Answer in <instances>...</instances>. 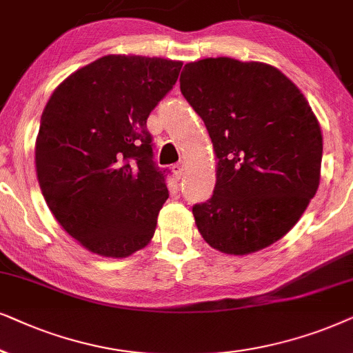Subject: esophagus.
<instances>
[{"label":"esophagus","instance_id":"obj_1","mask_svg":"<svg viewBox=\"0 0 353 353\" xmlns=\"http://www.w3.org/2000/svg\"><path fill=\"white\" fill-rule=\"evenodd\" d=\"M172 172H174V176L177 177V179H181V177L184 176V172H185V164H184V163L174 164V166H172Z\"/></svg>","mask_w":353,"mask_h":353}]
</instances>
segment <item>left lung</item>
I'll return each instance as SVG.
<instances>
[{
	"instance_id": "obj_1",
	"label": "left lung",
	"mask_w": 353,
	"mask_h": 353,
	"mask_svg": "<svg viewBox=\"0 0 353 353\" xmlns=\"http://www.w3.org/2000/svg\"><path fill=\"white\" fill-rule=\"evenodd\" d=\"M179 82L218 161L213 196L192 208L201 237L228 255L270 247L319 185L323 135L307 98L258 61L200 59L184 65Z\"/></svg>"
}]
</instances>
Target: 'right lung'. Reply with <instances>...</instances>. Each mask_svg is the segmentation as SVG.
<instances>
[{"mask_svg":"<svg viewBox=\"0 0 353 353\" xmlns=\"http://www.w3.org/2000/svg\"><path fill=\"white\" fill-rule=\"evenodd\" d=\"M182 63L108 54L56 87L41 114L35 168L69 236L97 255L125 258L152 241L168 200L147 119Z\"/></svg>","mask_w":353,"mask_h":353,"instance_id":"obj_1","label":"right lung"}]
</instances>
